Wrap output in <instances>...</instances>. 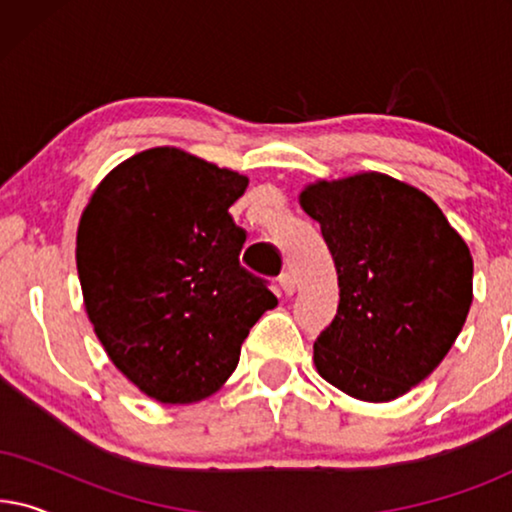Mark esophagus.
<instances>
[{"label":"esophagus","instance_id":"34e87169","mask_svg":"<svg viewBox=\"0 0 512 512\" xmlns=\"http://www.w3.org/2000/svg\"><path fill=\"white\" fill-rule=\"evenodd\" d=\"M279 286H282L286 296H293V291H296V279H293L291 272H284V275L279 277Z\"/></svg>","mask_w":512,"mask_h":512}]
</instances>
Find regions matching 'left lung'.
<instances>
[{
	"label": "left lung",
	"instance_id": "obj_1",
	"mask_svg": "<svg viewBox=\"0 0 512 512\" xmlns=\"http://www.w3.org/2000/svg\"><path fill=\"white\" fill-rule=\"evenodd\" d=\"M300 207L319 221L340 303L314 342L319 375L384 403L445 359L473 303V258L429 195L380 172L317 181Z\"/></svg>",
	"mask_w": 512,
	"mask_h": 512
}]
</instances>
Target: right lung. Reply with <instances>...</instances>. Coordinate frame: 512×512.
Segmentation results:
<instances>
[{
	"mask_svg": "<svg viewBox=\"0 0 512 512\" xmlns=\"http://www.w3.org/2000/svg\"><path fill=\"white\" fill-rule=\"evenodd\" d=\"M247 184L156 146L114 167L83 209L76 270L88 319L111 363L153 401L219 391L251 326L277 305L240 265L247 233L228 209Z\"/></svg>",
	"mask_w": 512,
	"mask_h": 512,
	"instance_id": "1",
	"label": "right lung"
}]
</instances>
